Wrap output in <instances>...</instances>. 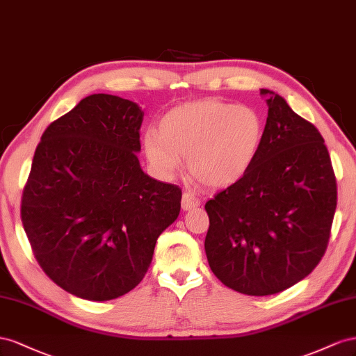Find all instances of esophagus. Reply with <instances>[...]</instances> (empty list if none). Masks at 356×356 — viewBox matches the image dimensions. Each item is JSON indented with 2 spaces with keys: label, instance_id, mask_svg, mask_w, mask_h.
<instances>
[{
  "label": "esophagus",
  "instance_id": "1",
  "mask_svg": "<svg viewBox=\"0 0 356 356\" xmlns=\"http://www.w3.org/2000/svg\"><path fill=\"white\" fill-rule=\"evenodd\" d=\"M197 206H200V198L195 197L194 194H191V192H185L184 197H181V209L191 210Z\"/></svg>",
  "mask_w": 356,
  "mask_h": 356
}]
</instances>
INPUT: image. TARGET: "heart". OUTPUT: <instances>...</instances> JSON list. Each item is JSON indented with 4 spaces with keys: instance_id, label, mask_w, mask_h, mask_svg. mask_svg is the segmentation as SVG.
Listing matches in <instances>:
<instances>
[{
    "instance_id": "obj_1",
    "label": "heart",
    "mask_w": 356,
    "mask_h": 356,
    "mask_svg": "<svg viewBox=\"0 0 356 356\" xmlns=\"http://www.w3.org/2000/svg\"><path fill=\"white\" fill-rule=\"evenodd\" d=\"M264 128L255 107L210 98L170 110L158 131H146L143 147L159 176H175L184 156L198 181L222 188L245 176L255 162Z\"/></svg>"
}]
</instances>
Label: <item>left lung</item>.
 Returning a JSON list of instances; mask_svg holds the SVG:
<instances>
[{"label": "left lung", "mask_w": 356, "mask_h": 356, "mask_svg": "<svg viewBox=\"0 0 356 356\" xmlns=\"http://www.w3.org/2000/svg\"><path fill=\"white\" fill-rule=\"evenodd\" d=\"M268 95L259 154L234 184L206 202L213 274L246 296H271L314 270L328 246L337 184L318 128L280 95Z\"/></svg>", "instance_id": "left-lung-1"}]
</instances>
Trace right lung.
Listing matches in <instances>:
<instances>
[{"instance_id":"obj_1","label":"right lung","mask_w":356,"mask_h":356,"mask_svg":"<svg viewBox=\"0 0 356 356\" xmlns=\"http://www.w3.org/2000/svg\"><path fill=\"white\" fill-rule=\"evenodd\" d=\"M143 116L129 99L89 95L54 120L35 149L20 218L38 266L79 298L107 301L134 289L179 216L181 189L140 167Z\"/></svg>"}]
</instances>
